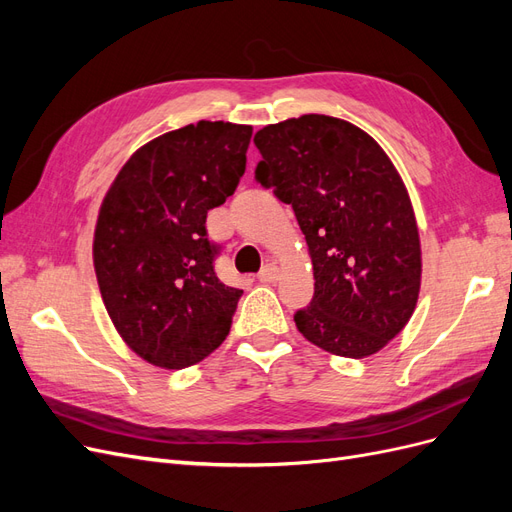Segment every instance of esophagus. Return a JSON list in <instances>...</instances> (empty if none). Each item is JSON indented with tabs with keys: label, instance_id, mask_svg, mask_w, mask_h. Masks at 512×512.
I'll use <instances>...</instances> for the list:
<instances>
[{
	"label": "esophagus",
	"instance_id": "esophagus-1",
	"mask_svg": "<svg viewBox=\"0 0 512 512\" xmlns=\"http://www.w3.org/2000/svg\"><path fill=\"white\" fill-rule=\"evenodd\" d=\"M258 280L262 284H273V282L280 280V269H277L275 265H265V267H262V271L258 273Z\"/></svg>",
	"mask_w": 512,
	"mask_h": 512
}]
</instances>
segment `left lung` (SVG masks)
Instances as JSON below:
<instances>
[{"mask_svg":"<svg viewBox=\"0 0 512 512\" xmlns=\"http://www.w3.org/2000/svg\"><path fill=\"white\" fill-rule=\"evenodd\" d=\"M256 181L292 205L314 269L294 314L305 339L337 356L376 354L406 327L421 290V241L404 181L361 128L301 115L256 132Z\"/></svg>","mask_w":512,"mask_h":512,"instance_id":"obj_1","label":"left lung"}]
</instances>
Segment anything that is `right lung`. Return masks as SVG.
I'll use <instances>...</instances> for the list:
<instances>
[{"mask_svg":"<svg viewBox=\"0 0 512 512\" xmlns=\"http://www.w3.org/2000/svg\"><path fill=\"white\" fill-rule=\"evenodd\" d=\"M252 126L198 121L143 145L106 192L94 235L102 301L141 359L183 369L218 348L243 290L222 284L207 211L235 194Z\"/></svg>","mask_w":512,"mask_h":512,"instance_id":"right-lung-1","label":"right lung"}]
</instances>
